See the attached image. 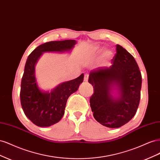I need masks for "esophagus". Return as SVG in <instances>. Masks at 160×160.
I'll return each instance as SVG.
<instances>
[{"mask_svg": "<svg viewBox=\"0 0 160 160\" xmlns=\"http://www.w3.org/2000/svg\"><path fill=\"white\" fill-rule=\"evenodd\" d=\"M88 79H89V75L88 74H85V75H84V81L88 82Z\"/></svg>", "mask_w": 160, "mask_h": 160, "instance_id": "obj_1", "label": "esophagus"}]
</instances>
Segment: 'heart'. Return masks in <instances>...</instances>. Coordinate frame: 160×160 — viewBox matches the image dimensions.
<instances>
[{
	"instance_id": "heart-1",
	"label": "heart",
	"mask_w": 160,
	"mask_h": 160,
	"mask_svg": "<svg viewBox=\"0 0 160 160\" xmlns=\"http://www.w3.org/2000/svg\"><path fill=\"white\" fill-rule=\"evenodd\" d=\"M101 52V49L99 47H93L91 48V49L88 51V54L91 57H93L95 55H98ZM103 56L105 58H110L111 56H112V52H111L110 51H107L104 52Z\"/></svg>"
}]
</instances>
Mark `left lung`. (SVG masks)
Listing matches in <instances>:
<instances>
[{
  "instance_id": "1",
  "label": "left lung",
  "mask_w": 160,
  "mask_h": 160,
  "mask_svg": "<svg viewBox=\"0 0 160 160\" xmlns=\"http://www.w3.org/2000/svg\"><path fill=\"white\" fill-rule=\"evenodd\" d=\"M112 65L89 72L94 93L90 98L93 117L103 126L118 128L136 113L140 100L142 75L133 57L119 45Z\"/></svg>"
}]
</instances>
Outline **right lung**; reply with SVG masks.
<instances>
[{
    "label": "right lung",
    "instance_id": "1",
    "mask_svg": "<svg viewBox=\"0 0 160 160\" xmlns=\"http://www.w3.org/2000/svg\"><path fill=\"white\" fill-rule=\"evenodd\" d=\"M76 42L75 40L47 42L37 47L27 58L21 80V103L27 118L38 127H49L59 122L65 113L67 99L78 89L84 75L63 82L51 91H45L37 84L35 65L42 53L69 52Z\"/></svg>",
    "mask_w": 160,
    "mask_h": 160
}]
</instances>
